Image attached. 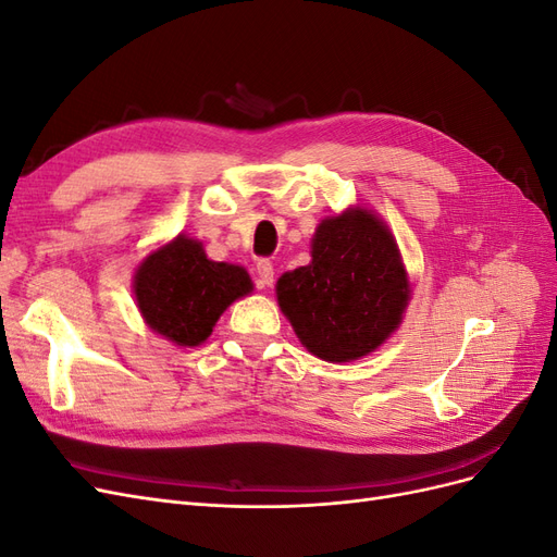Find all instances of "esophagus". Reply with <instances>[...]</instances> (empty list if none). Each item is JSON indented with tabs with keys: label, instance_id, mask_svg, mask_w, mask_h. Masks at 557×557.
<instances>
[{
	"label": "esophagus",
	"instance_id": "34e87169",
	"mask_svg": "<svg viewBox=\"0 0 557 557\" xmlns=\"http://www.w3.org/2000/svg\"><path fill=\"white\" fill-rule=\"evenodd\" d=\"M256 272H258V281H256L258 288H269V285L274 283V267L269 260H260L258 267H256Z\"/></svg>",
	"mask_w": 557,
	"mask_h": 557
}]
</instances>
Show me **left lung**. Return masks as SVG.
<instances>
[{
    "label": "left lung",
    "mask_w": 557,
    "mask_h": 557,
    "mask_svg": "<svg viewBox=\"0 0 557 557\" xmlns=\"http://www.w3.org/2000/svg\"><path fill=\"white\" fill-rule=\"evenodd\" d=\"M278 307L315 358L350 362L376 350L411 299L397 242L381 218L352 207L311 239V262L276 283Z\"/></svg>",
    "instance_id": "obj_1"
}]
</instances>
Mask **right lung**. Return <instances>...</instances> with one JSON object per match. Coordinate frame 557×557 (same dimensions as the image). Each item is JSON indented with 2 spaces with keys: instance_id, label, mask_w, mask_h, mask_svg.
<instances>
[{
  "instance_id": "add662e5",
  "label": "right lung",
  "mask_w": 557,
  "mask_h": 557,
  "mask_svg": "<svg viewBox=\"0 0 557 557\" xmlns=\"http://www.w3.org/2000/svg\"><path fill=\"white\" fill-rule=\"evenodd\" d=\"M250 290L244 267L209 260L201 242L185 234L146 256L134 274L146 325L176 346L207 342L223 311Z\"/></svg>"
}]
</instances>
